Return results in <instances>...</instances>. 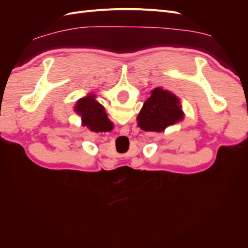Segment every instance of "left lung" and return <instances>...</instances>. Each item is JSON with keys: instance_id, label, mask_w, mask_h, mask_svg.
<instances>
[{"instance_id": "left-lung-1", "label": "left lung", "mask_w": 248, "mask_h": 248, "mask_svg": "<svg viewBox=\"0 0 248 248\" xmlns=\"http://www.w3.org/2000/svg\"><path fill=\"white\" fill-rule=\"evenodd\" d=\"M183 119L184 111L179 97L160 87L152 90L137 117L140 128L151 132H162Z\"/></svg>"}]
</instances>
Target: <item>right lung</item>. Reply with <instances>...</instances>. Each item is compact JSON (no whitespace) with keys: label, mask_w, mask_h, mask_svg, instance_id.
Returning a JSON list of instances; mask_svg holds the SVG:
<instances>
[{"label":"right lung","mask_w":248,"mask_h":248,"mask_svg":"<svg viewBox=\"0 0 248 248\" xmlns=\"http://www.w3.org/2000/svg\"><path fill=\"white\" fill-rule=\"evenodd\" d=\"M74 111L81 118V125L87 126L94 132H107L111 130L112 122L108 118L104 108L96 100V95L89 93L78 99L74 107Z\"/></svg>","instance_id":"obj_1"}]
</instances>
